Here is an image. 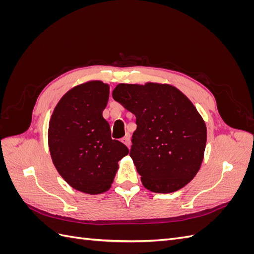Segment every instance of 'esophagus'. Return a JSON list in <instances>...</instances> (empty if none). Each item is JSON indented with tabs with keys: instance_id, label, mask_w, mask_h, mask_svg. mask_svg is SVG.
<instances>
[{
	"instance_id": "esophagus-1",
	"label": "esophagus",
	"mask_w": 254,
	"mask_h": 254,
	"mask_svg": "<svg viewBox=\"0 0 254 254\" xmlns=\"http://www.w3.org/2000/svg\"><path fill=\"white\" fill-rule=\"evenodd\" d=\"M122 142L124 143V144L127 146V147L129 148V147H130V135H129V134H126V136L123 137Z\"/></svg>"
}]
</instances>
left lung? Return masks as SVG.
<instances>
[{"instance_id": "8db88e82", "label": "left lung", "mask_w": 254, "mask_h": 254, "mask_svg": "<svg viewBox=\"0 0 254 254\" xmlns=\"http://www.w3.org/2000/svg\"><path fill=\"white\" fill-rule=\"evenodd\" d=\"M112 97L136 118L130 157L145 189L167 194L193 180L206 144L205 123L193 103L158 82L119 83Z\"/></svg>"}]
</instances>
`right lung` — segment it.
<instances>
[{
	"mask_svg": "<svg viewBox=\"0 0 254 254\" xmlns=\"http://www.w3.org/2000/svg\"><path fill=\"white\" fill-rule=\"evenodd\" d=\"M109 84L90 80L60 98L50 120L49 148L54 165L73 189L90 195L111 188L119 161L127 146L111 139L103 117L109 99Z\"/></svg>",
	"mask_w": 254,
	"mask_h": 254,
	"instance_id": "obj_1",
	"label": "right lung"
}]
</instances>
